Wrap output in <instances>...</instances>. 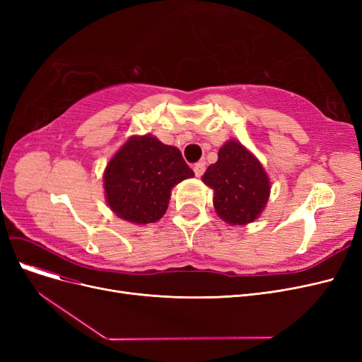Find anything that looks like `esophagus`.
I'll list each match as a JSON object with an SVG mask.
<instances>
[{
	"label": "esophagus",
	"instance_id": "obj_1",
	"mask_svg": "<svg viewBox=\"0 0 362 362\" xmlns=\"http://www.w3.org/2000/svg\"><path fill=\"white\" fill-rule=\"evenodd\" d=\"M193 170H194L196 177H202V173L205 172V163L204 161H198L193 166Z\"/></svg>",
	"mask_w": 362,
	"mask_h": 362
}]
</instances>
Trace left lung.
<instances>
[{
    "instance_id": "left-lung-1",
    "label": "left lung",
    "mask_w": 362,
    "mask_h": 362,
    "mask_svg": "<svg viewBox=\"0 0 362 362\" xmlns=\"http://www.w3.org/2000/svg\"><path fill=\"white\" fill-rule=\"evenodd\" d=\"M202 181L214 190L217 214L231 225L254 222L270 194V182L261 163L235 140L221 148L217 161L208 166Z\"/></svg>"
}]
</instances>
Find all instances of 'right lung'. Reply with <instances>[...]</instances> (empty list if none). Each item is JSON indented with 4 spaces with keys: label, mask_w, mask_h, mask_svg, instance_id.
I'll list each match as a JSON object with an SVG mask.
<instances>
[{
    "label": "right lung",
    "mask_w": 362,
    "mask_h": 362,
    "mask_svg": "<svg viewBox=\"0 0 362 362\" xmlns=\"http://www.w3.org/2000/svg\"><path fill=\"white\" fill-rule=\"evenodd\" d=\"M194 177L180 149L152 136L129 139L107 164V202L124 221L152 223L168 210L170 189Z\"/></svg>",
    "instance_id": "right-lung-1"
}]
</instances>
